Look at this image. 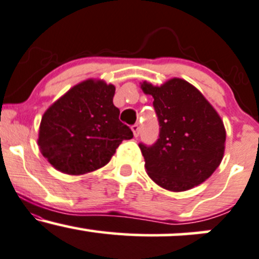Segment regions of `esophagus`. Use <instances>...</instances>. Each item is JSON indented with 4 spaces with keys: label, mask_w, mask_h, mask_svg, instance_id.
<instances>
[{
    "label": "esophagus",
    "mask_w": 259,
    "mask_h": 259,
    "mask_svg": "<svg viewBox=\"0 0 259 259\" xmlns=\"http://www.w3.org/2000/svg\"><path fill=\"white\" fill-rule=\"evenodd\" d=\"M132 130H133V133H134V136H135V138H138V136L140 135V126H139V124H135V125H133L132 126Z\"/></svg>",
    "instance_id": "obj_1"
}]
</instances>
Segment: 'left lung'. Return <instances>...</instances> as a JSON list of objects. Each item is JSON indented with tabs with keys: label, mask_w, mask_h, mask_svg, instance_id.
Here are the masks:
<instances>
[{
	"label": "left lung",
	"mask_w": 259,
	"mask_h": 259,
	"mask_svg": "<svg viewBox=\"0 0 259 259\" xmlns=\"http://www.w3.org/2000/svg\"><path fill=\"white\" fill-rule=\"evenodd\" d=\"M141 88L153 96L160 126L157 142L139 145L148 176L171 192L200 185L223 159L226 129L220 114L185 79H169L160 87L143 82Z\"/></svg>",
	"instance_id": "1"
}]
</instances>
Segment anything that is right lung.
Wrapping results in <instances>:
<instances>
[{
  "mask_svg": "<svg viewBox=\"0 0 259 259\" xmlns=\"http://www.w3.org/2000/svg\"><path fill=\"white\" fill-rule=\"evenodd\" d=\"M116 88L87 79L53 104L40 120L38 142L43 157L67 175H83L105 166L123 140L133 139L113 105Z\"/></svg>",
  "mask_w": 259,
  "mask_h": 259,
  "instance_id": "add662e5",
  "label": "right lung"
}]
</instances>
